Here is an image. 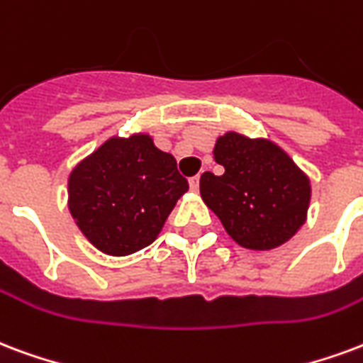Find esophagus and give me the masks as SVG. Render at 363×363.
I'll list each match as a JSON object with an SVG mask.
<instances>
[{"mask_svg":"<svg viewBox=\"0 0 363 363\" xmlns=\"http://www.w3.org/2000/svg\"><path fill=\"white\" fill-rule=\"evenodd\" d=\"M190 189L194 190H198V186H200V174H196V177H192V179H190Z\"/></svg>","mask_w":363,"mask_h":363,"instance_id":"34e87169","label":"esophagus"}]
</instances>
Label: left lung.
<instances>
[{"instance_id": "obj_1", "label": "left lung", "mask_w": 363, "mask_h": 363, "mask_svg": "<svg viewBox=\"0 0 363 363\" xmlns=\"http://www.w3.org/2000/svg\"><path fill=\"white\" fill-rule=\"evenodd\" d=\"M223 174L206 171L200 194L236 244L273 250L306 223L311 184L291 155L267 138L225 133L213 147Z\"/></svg>"}]
</instances>
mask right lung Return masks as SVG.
<instances>
[{
	"label": "right lung",
	"mask_w": 363,
	"mask_h": 363,
	"mask_svg": "<svg viewBox=\"0 0 363 363\" xmlns=\"http://www.w3.org/2000/svg\"><path fill=\"white\" fill-rule=\"evenodd\" d=\"M186 190L174 157L150 134L113 136L69 174V211L99 252L128 256L154 242Z\"/></svg>",
	"instance_id": "obj_1"
}]
</instances>
